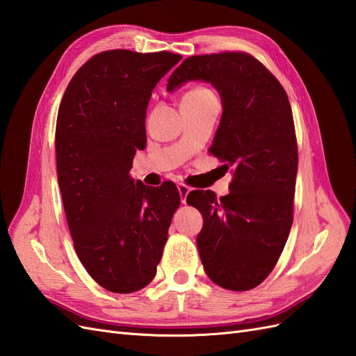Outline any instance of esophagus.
Segmentation results:
<instances>
[{
  "label": "esophagus",
  "instance_id": "1",
  "mask_svg": "<svg viewBox=\"0 0 356 356\" xmlns=\"http://www.w3.org/2000/svg\"><path fill=\"white\" fill-rule=\"evenodd\" d=\"M190 190H192V187L187 186V184H184V183L178 184V192H179V195H181V202H183V204H186V201H187V195L190 193Z\"/></svg>",
  "mask_w": 356,
  "mask_h": 356
}]
</instances>
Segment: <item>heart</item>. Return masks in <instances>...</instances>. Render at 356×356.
Listing matches in <instances>:
<instances>
[{
	"mask_svg": "<svg viewBox=\"0 0 356 356\" xmlns=\"http://www.w3.org/2000/svg\"><path fill=\"white\" fill-rule=\"evenodd\" d=\"M216 97L214 92L211 89H208L207 86H193L190 88L183 97V102H192V101H201L205 98Z\"/></svg>",
	"mask_w": 356,
	"mask_h": 356,
	"instance_id": "b5f03b06",
	"label": "heart"
}]
</instances>
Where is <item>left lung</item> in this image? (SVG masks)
I'll return each mask as SVG.
<instances>
[{
  "instance_id": "1",
  "label": "left lung",
  "mask_w": 356,
  "mask_h": 356,
  "mask_svg": "<svg viewBox=\"0 0 356 356\" xmlns=\"http://www.w3.org/2000/svg\"><path fill=\"white\" fill-rule=\"evenodd\" d=\"M188 80L211 83L220 93L223 113L208 152L232 172L227 196L187 195L204 219L199 255L219 287L252 290L278 263L293 223L298 142L290 101L276 76L243 51L187 57L168 90Z\"/></svg>"
}]
</instances>
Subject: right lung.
I'll use <instances>...</instances> for the list:
<instances>
[{"instance_id":"right-lung-1","label":"right lung","mask_w":356,"mask_h":356,"mask_svg":"<svg viewBox=\"0 0 356 356\" xmlns=\"http://www.w3.org/2000/svg\"><path fill=\"white\" fill-rule=\"evenodd\" d=\"M183 56L110 49L69 81L56 124L57 179L75 252L113 293L146 287L157 273L181 195L172 181L148 187L129 177L146 146L152 89Z\"/></svg>"}]
</instances>
